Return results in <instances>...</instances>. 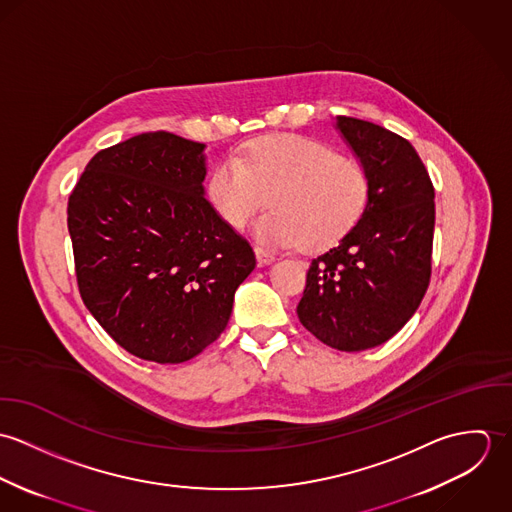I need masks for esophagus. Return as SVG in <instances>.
<instances>
[{"label":"esophagus","mask_w":512,"mask_h":512,"mask_svg":"<svg viewBox=\"0 0 512 512\" xmlns=\"http://www.w3.org/2000/svg\"><path fill=\"white\" fill-rule=\"evenodd\" d=\"M256 260H258L260 266H268V264L276 262V256L272 252L264 250V248H256Z\"/></svg>","instance_id":"1"}]
</instances>
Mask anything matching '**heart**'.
Here are the masks:
<instances>
[{
    "instance_id": "obj_1",
    "label": "heart",
    "mask_w": 512,
    "mask_h": 512,
    "mask_svg": "<svg viewBox=\"0 0 512 512\" xmlns=\"http://www.w3.org/2000/svg\"><path fill=\"white\" fill-rule=\"evenodd\" d=\"M256 238L272 248L303 244L325 250L345 238L365 215L370 181L365 167L315 138L274 134L248 142L217 163L205 195L219 219L244 228L262 207Z\"/></svg>"
}]
</instances>
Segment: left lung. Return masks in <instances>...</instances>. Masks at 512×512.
Listing matches in <instances>:
<instances>
[{
	"label": "left lung",
	"instance_id": "left-lung-1",
	"mask_svg": "<svg viewBox=\"0 0 512 512\" xmlns=\"http://www.w3.org/2000/svg\"><path fill=\"white\" fill-rule=\"evenodd\" d=\"M337 130L370 181L365 215L339 246L311 260L297 305L301 325L337 351H365L396 335L432 276L434 185L402 136L339 116Z\"/></svg>",
	"mask_w": 512,
	"mask_h": 512
}]
</instances>
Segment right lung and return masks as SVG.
<instances>
[{
    "label": "right lung",
    "mask_w": 512,
    "mask_h": 512,
    "mask_svg": "<svg viewBox=\"0 0 512 512\" xmlns=\"http://www.w3.org/2000/svg\"><path fill=\"white\" fill-rule=\"evenodd\" d=\"M205 144L147 132L98 151L69 197L78 292L128 353L197 357L224 331L252 246L205 199Z\"/></svg>",
    "instance_id": "right-lung-1"
}]
</instances>
